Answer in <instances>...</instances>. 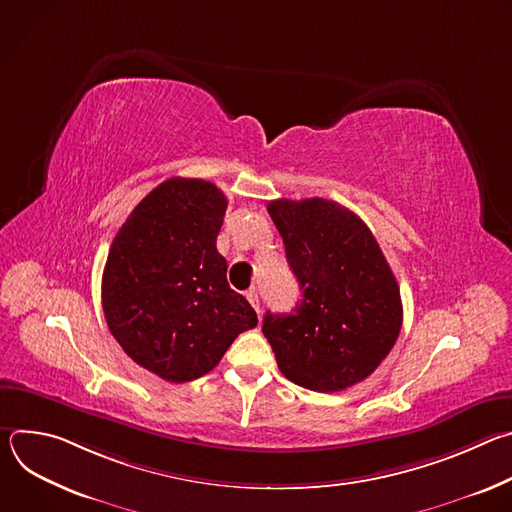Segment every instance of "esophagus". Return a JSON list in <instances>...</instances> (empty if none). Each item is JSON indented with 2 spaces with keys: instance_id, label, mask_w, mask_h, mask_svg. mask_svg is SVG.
Here are the masks:
<instances>
[{
  "instance_id": "obj_1",
  "label": "esophagus",
  "mask_w": 512,
  "mask_h": 512,
  "mask_svg": "<svg viewBox=\"0 0 512 512\" xmlns=\"http://www.w3.org/2000/svg\"><path fill=\"white\" fill-rule=\"evenodd\" d=\"M245 296H247V300H249V304H251V306H253V308H255V312H257V314H259V296H257V291H255V289H249V291H247V294H245Z\"/></svg>"
}]
</instances>
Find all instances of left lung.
Returning a JSON list of instances; mask_svg holds the SVG:
<instances>
[{
	"mask_svg": "<svg viewBox=\"0 0 512 512\" xmlns=\"http://www.w3.org/2000/svg\"><path fill=\"white\" fill-rule=\"evenodd\" d=\"M302 302L263 318L285 379L318 393L367 379L397 342L403 306L397 279L369 227L326 198L271 200Z\"/></svg>",
	"mask_w": 512,
	"mask_h": 512,
	"instance_id": "obj_1",
	"label": "left lung"
}]
</instances>
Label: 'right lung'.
Wrapping results in <instances>:
<instances>
[{
    "mask_svg": "<svg viewBox=\"0 0 512 512\" xmlns=\"http://www.w3.org/2000/svg\"><path fill=\"white\" fill-rule=\"evenodd\" d=\"M227 196L198 178H170L145 196L115 235L103 271V312L139 367L170 383L194 381L257 326L216 251Z\"/></svg>",
    "mask_w": 512,
    "mask_h": 512,
    "instance_id": "obj_1",
    "label": "right lung"
}]
</instances>
